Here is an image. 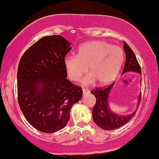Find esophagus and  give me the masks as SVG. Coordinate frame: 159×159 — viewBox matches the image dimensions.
Returning <instances> with one entry per match:
<instances>
[{
  "label": "esophagus",
  "instance_id": "esophagus-1",
  "mask_svg": "<svg viewBox=\"0 0 159 159\" xmlns=\"http://www.w3.org/2000/svg\"><path fill=\"white\" fill-rule=\"evenodd\" d=\"M82 92H83V95H86V94H89V91L88 90V89H82Z\"/></svg>",
  "mask_w": 159,
  "mask_h": 159
}]
</instances>
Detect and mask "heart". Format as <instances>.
I'll return each mask as SVG.
<instances>
[{"mask_svg": "<svg viewBox=\"0 0 159 159\" xmlns=\"http://www.w3.org/2000/svg\"><path fill=\"white\" fill-rule=\"evenodd\" d=\"M124 61V52L103 41H91L78 47L77 56H67L64 67L71 81L81 79L87 70L90 74L82 80L84 85L98 81L99 85L109 84L118 74Z\"/></svg>", "mask_w": 159, "mask_h": 159, "instance_id": "obj_1", "label": "heart"}]
</instances>
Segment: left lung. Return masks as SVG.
<instances>
[{"instance_id": "obj_1", "label": "left lung", "mask_w": 159, "mask_h": 159, "mask_svg": "<svg viewBox=\"0 0 159 159\" xmlns=\"http://www.w3.org/2000/svg\"><path fill=\"white\" fill-rule=\"evenodd\" d=\"M124 50L126 55V61L122 75L130 71L141 74V67L137 61L136 56L126 43H124ZM113 84L114 83H112L109 87L105 89H97L91 92V93L95 95L96 98V102L92 109L93 120L97 126L106 130H116L122 127L131 120L137 112L136 109L129 115H120L111 110L109 102V94L113 87ZM141 98L140 93L138 98V107L141 102Z\"/></svg>"}]
</instances>
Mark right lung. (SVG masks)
Listing matches in <instances>:
<instances>
[{
	"label": "right lung",
	"mask_w": 159,
	"mask_h": 159,
	"mask_svg": "<svg viewBox=\"0 0 159 159\" xmlns=\"http://www.w3.org/2000/svg\"><path fill=\"white\" fill-rule=\"evenodd\" d=\"M70 43L61 35L44 36L21 57L17 73L18 100L28 122L43 133L64 128L82 89L67 79L64 67Z\"/></svg>",
	"instance_id": "1"
}]
</instances>
